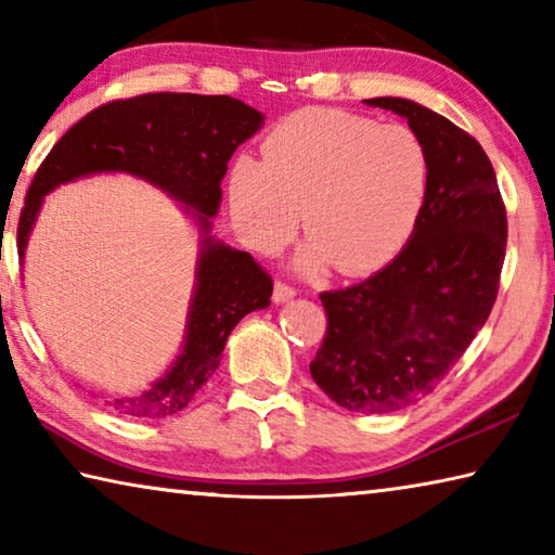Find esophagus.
<instances>
[{"label": "esophagus", "instance_id": "esophagus-1", "mask_svg": "<svg viewBox=\"0 0 555 555\" xmlns=\"http://www.w3.org/2000/svg\"><path fill=\"white\" fill-rule=\"evenodd\" d=\"M294 296H296V288H291L288 284H281V281H276L274 294H271V298H274V304H286V300H291Z\"/></svg>", "mask_w": 555, "mask_h": 555}]
</instances>
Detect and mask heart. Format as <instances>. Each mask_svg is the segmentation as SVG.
<instances>
[{
	"instance_id": "b5f03b06",
	"label": "heart",
	"mask_w": 555,
	"mask_h": 555,
	"mask_svg": "<svg viewBox=\"0 0 555 555\" xmlns=\"http://www.w3.org/2000/svg\"><path fill=\"white\" fill-rule=\"evenodd\" d=\"M261 152L264 162L234 158L228 176L234 228L249 247H284L300 210L311 240L300 267L360 276L389 264L416 228L428 154L409 127L308 107L281 119Z\"/></svg>"
}]
</instances>
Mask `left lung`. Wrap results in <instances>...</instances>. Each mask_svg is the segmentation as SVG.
Here are the masks:
<instances>
[{
  "instance_id": "left-lung-1",
  "label": "left lung",
  "mask_w": 555,
  "mask_h": 555,
  "mask_svg": "<svg viewBox=\"0 0 555 555\" xmlns=\"http://www.w3.org/2000/svg\"><path fill=\"white\" fill-rule=\"evenodd\" d=\"M364 105L389 109L416 131L428 154V191L387 267L321 294L327 331L311 377L347 411L393 413L434 391L490 318L506 210L490 158L467 131L413 100Z\"/></svg>"
}]
</instances>
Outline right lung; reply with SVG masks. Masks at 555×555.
<instances>
[{
    "mask_svg": "<svg viewBox=\"0 0 555 555\" xmlns=\"http://www.w3.org/2000/svg\"><path fill=\"white\" fill-rule=\"evenodd\" d=\"M261 125L259 109L230 95L149 92L92 109L65 131L36 171L18 218V259L26 255L46 195L95 173L142 178L181 203L198 224V261L181 352L152 387L112 399L117 413L166 418L183 411L218 370L234 325L271 304L274 284L267 271L247 251L212 234L228 162Z\"/></svg>",
    "mask_w": 555,
    "mask_h": 555,
    "instance_id": "obj_1",
    "label": "right lung"
}]
</instances>
